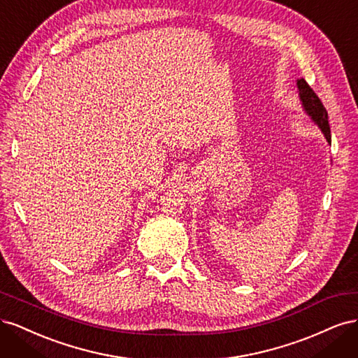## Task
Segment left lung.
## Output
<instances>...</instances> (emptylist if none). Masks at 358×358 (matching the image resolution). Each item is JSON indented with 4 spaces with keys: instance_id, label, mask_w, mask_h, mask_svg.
I'll return each mask as SVG.
<instances>
[{
    "instance_id": "obj_1",
    "label": "left lung",
    "mask_w": 358,
    "mask_h": 358,
    "mask_svg": "<svg viewBox=\"0 0 358 358\" xmlns=\"http://www.w3.org/2000/svg\"><path fill=\"white\" fill-rule=\"evenodd\" d=\"M299 86V94L300 99L303 101V106H305L306 112L312 116L313 121L318 124V127L322 129L324 136H326L327 142L331 143V134H330V125H329V113L326 110V107L321 103L320 96L315 94L308 82L305 79L297 80Z\"/></svg>"
}]
</instances>
